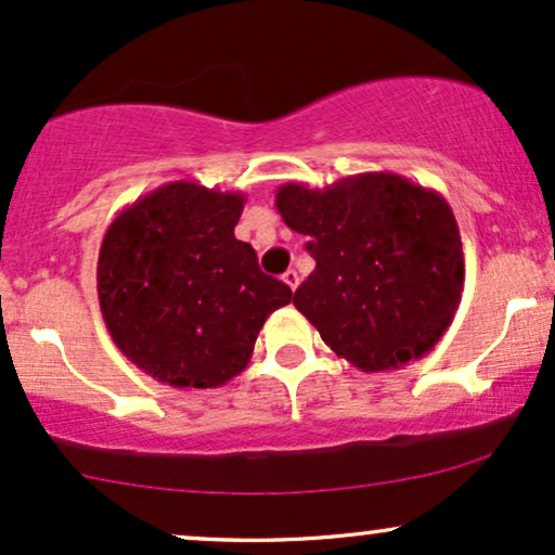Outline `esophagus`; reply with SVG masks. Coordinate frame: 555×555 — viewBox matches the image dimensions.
<instances>
[{
    "label": "esophagus",
    "instance_id": "esophagus-1",
    "mask_svg": "<svg viewBox=\"0 0 555 555\" xmlns=\"http://www.w3.org/2000/svg\"><path fill=\"white\" fill-rule=\"evenodd\" d=\"M298 280H301V278H298V272H296V270H288V272H285V275H283V283L288 285L291 291H296V288H298Z\"/></svg>",
    "mask_w": 555,
    "mask_h": 555
}]
</instances>
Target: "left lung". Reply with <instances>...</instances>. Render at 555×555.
<instances>
[{
    "label": "left lung",
    "instance_id": "obj_1",
    "mask_svg": "<svg viewBox=\"0 0 555 555\" xmlns=\"http://www.w3.org/2000/svg\"><path fill=\"white\" fill-rule=\"evenodd\" d=\"M275 207L317 262L293 306L337 356L374 374L441 340L462 298L465 254L439 192L374 171L324 189L283 184Z\"/></svg>",
    "mask_w": 555,
    "mask_h": 555
}]
</instances>
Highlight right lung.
Wrapping results in <instances>:
<instances>
[{
  "label": "right lung",
  "instance_id": "1",
  "mask_svg": "<svg viewBox=\"0 0 555 555\" xmlns=\"http://www.w3.org/2000/svg\"><path fill=\"white\" fill-rule=\"evenodd\" d=\"M246 197L171 181L116 215L98 254L111 340L176 389H215L249 363L259 330L291 288L233 236Z\"/></svg>",
  "mask_w": 555,
  "mask_h": 555
}]
</instances>
